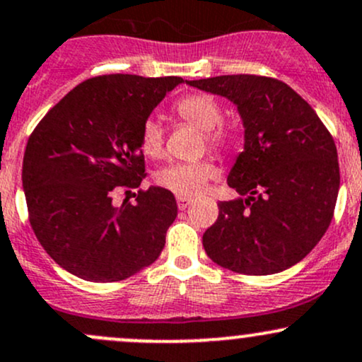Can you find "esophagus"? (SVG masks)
<instances>
[{
    "instance_id": "esophagus-1",
    "label": "esophagus",
    "mask_w": 362,
    "mask_h": 362,
    "mask_svg": "<svg viewBox=\"0 0 362 362\" xmlns=\"http://www.w3.org/2000/svg\"><path fill=\"white\" fill-rule=\"evenodd\" d=\"M192 202L190 197H184V196H177V204H178V209H185L187 206Z\"/></svg>"
}]
</instances>
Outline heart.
<instances>
[{"label": "heart", "mask_w": 362, "mask_h": 362, "mask_svg": "<svg viewBox=\"0 0 362 362\" xmlns=\"http://www.w3.org/2000/svg\"><path fill=\"white\" fill-rule=\"evenodd\" d=\"M175 113L184 122L204 130L206 142L216 151H225L230 146V134L221 127L223 111L220 103L208 94H190L175 105ZM165 132L160 122L148 118L141 129V149L144 156L158 160L163 154ZM214 175V165L208 160L192 163H170L156 172V184L160 187L190 197L204 189L206 182Z\"/></svg>", "instance_id": "obj_1"}]
</instances>
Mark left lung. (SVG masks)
<instances>
[{"label":"left lung","instance_id":"left-lung-1","mask_svg":"<svg viewBox=\"0 0 362 362\" xmlns=\"http://www.w3.org/2000/svg\"><path fill=\"white\" fill-rule=\"evenodd\" d=\"M187 84L230 99L244 123V151L226 178L244 197L218 204V220L202 235L206 254L242 275L299 263L335 211L340 170L332 134L278 78L220 75Z\"/></svg>","mask_w":362,"mask_h":362}]
</instances>
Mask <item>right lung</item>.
Masks as SVG:
<instances>
[{"instance_id": "1", "label": "right lung", "mask_w": 362, "mask_h": 362, "mask_svg": "<svg viewBox=\"0 0 362 362\" xmlns=\"http://www.w3.org/2000/svg\"><path fill=\"white\" fill-rule=\"evenodd\" d=\"M180 77L111 74L87 78L45 115L22 166L29 221L45 251L87 281H118L158 259L177 218L170 190H139L146 177L142 123ZM136 196V194H134Z\"/></svg>"}]
</instances>
